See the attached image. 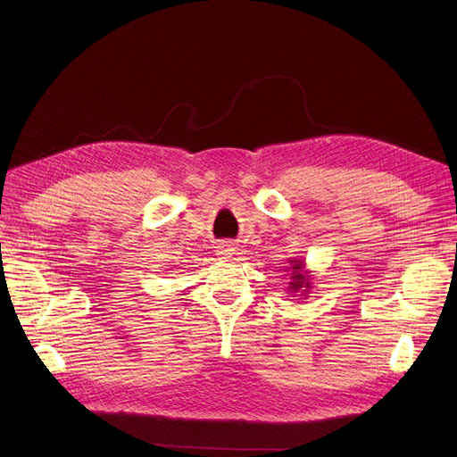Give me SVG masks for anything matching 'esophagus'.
I'll list each match as a JSON object with an SVG mask.
<instances>
[{"mask_svg":"<svg viewBox=\"0 0 457 457\" xmlns=\"http://www.w3.org/2000/svg\"><path fill=\"white\" fill-rule=\"evenodd\" d=\"M214 252H216V255H219L220 259H229L235 253V246L229 241H224V243H220L219 246H216Z\"/></svg>","mask_w":457,"mask_h":457,"instance_id":"34e87169","label":"esophagus"}]
</instances>
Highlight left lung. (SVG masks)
Listing matches in <instances>:
<instances>
[{
  "instance_id": "obj_1",
  "label": "left lung",
  "mask_w": 457,
  "mask_h": 457,
  "mask_svg": "<svg viewBox=\"0 0 457 457\" xmlns=\"http://www.w3.org/2000/svg\"><path fill=\"white\" fill-rule=\"evenodd\" d=\"M291 267L287 270H291L289 276V291L291 296H307L309 291L313 289V279H311V272L305 269V261L303 259H291Z\"/></svg>"
}]
</instances>
